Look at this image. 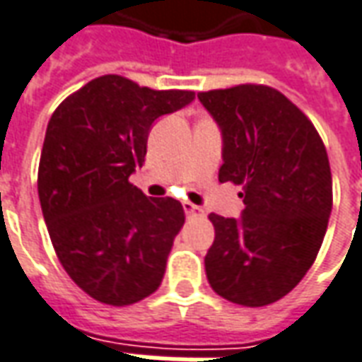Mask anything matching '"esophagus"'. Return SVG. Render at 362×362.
<instances>
[{
  "mask_svg": "<svg viewBox=\"0 0 362 362\" xmlns=\"http://www.w3.org/2000/svg\"><path fill=\"white\" fill-rule=\"evenodd\" d=\"M183 210H185L187 216H204V210H202L201 206H197V204H193V202H189V201L183 202Z\"/></svg>",
  "mask_w": 362,
  "mask_h": 362,
  "instance_id": "34e87169",
  "label": "esophagus"
}]
</instances>
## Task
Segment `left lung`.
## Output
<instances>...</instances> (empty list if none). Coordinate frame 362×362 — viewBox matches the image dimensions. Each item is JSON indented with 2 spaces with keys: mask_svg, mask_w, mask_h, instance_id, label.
<instances>
[{
  "mask_svg": "<svg viewBox=\"0 0 362 362\" xmlns=\"http://www.w3.org/2000/svg\"><path fill=\"white\" fill-rule=\"evenodd\" d=\"M222 130L220 183L242 185V218L210 214L204 257L212 291L240 306H267L308 273L332 214V169L310 119L281 91L243 86L199 93Z\"/></svg>",
  "mask_w": 362,
  "mask_h": 362,
  "instance_id": "1",
  "label": "left lung"
}]
</instances>
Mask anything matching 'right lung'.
I'll return each mask as SVG.
<instances>
[{
  "label": "right lung",
  "mask_w": 362,
  "mask_h": 362,
  "mask_svg": "<svg viewBox=\"0 0 362 362\" xmlns=\"http://www.w3.org/2000/svg\"><path fill=\"white\" fill-rule=\"evenodd\" d=\"M194 91H156L101 76L66 97L46 127L38 199L54 251L79 288L130 306L161 284L181 202L152 199L128 177L142 168L153 120L183 109Z\"/></svg>",
  "instance_id": "right-lung-1"
}]
</instances>
